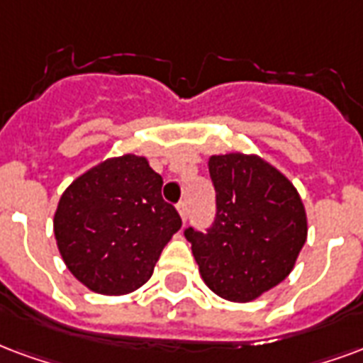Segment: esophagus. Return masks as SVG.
<instances>
[{
  "instance_id": "obj_1",
  "label": "esophagus",
  "mask_w": 363,
  "mask_h": 363,
  "mask_svg": "<svg viewBox=\"0 0 363 363\" xmlns=\"http://www.w3.org/2000/svg\"><path fill=\"white\" fill-rule=\"evenodd\" d=\"M177 209H179V213H181L182 221H184V219H186V216H189V206H186V202L177 203Z\"/></svg>"
}]
</instances>
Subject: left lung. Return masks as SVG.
I'll use <instances>...</instances> for the list:
<instances>
[{"instance_id": "obj_1", "label": "left lung", "mask_w": 363, "mask_h": 363, "mask_svg": "<svg viewBox=\"0 0 363 363\" xmlns=\"http://www.w3.org/2000/svg\"><path fill=\"white\" fill-rule=\"evenodd\" d=\"M216 219L186 240L203 283L221 298L248 302L283 281L306 242L302 200L291 181L256 155L209 157Z\"/></svg>"}]
</instances>
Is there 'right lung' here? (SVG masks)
<instances>
[{"label":"right lung","instance_id":"1","mask_svg":"<svg viewBox=\"0 0 363 363\" xmlns=\"http://www.w3.org/2000/svg\"><path fill=\"white\" fill-rule=\"evenodd\" d=\"M163 179L146 157L99 163L63 192L53 233L67 267L99 294H127L146 283L182 219L161 196Z\"/></svg>","mask_w":363,"mask_h":363}]
</instances>
